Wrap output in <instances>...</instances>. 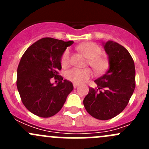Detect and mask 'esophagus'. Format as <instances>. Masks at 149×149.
<instances>
[{"instance_id": "34e87169", "label": "esophagus", "mask_w": 149, "mask_h": 149, "mask_svg": "<svg viewBox=\"0 0 149 149\" xmlns=\"http://www.w3.org/2000/svg\"><path fill=\"white\" fill-rule=\"evenodd\" d=\"M78 86H79V84H73V87H74L75 88H77Z\"/></svg>"}]
</instances>
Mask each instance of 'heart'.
Here are the masks:
<instances>
[{
	"instance_id": "heart-1",
	"label": "heart",
	"mask_w": 149,
	"mask_h": 149,
	"mask_svg": "<svg viewBox=\"0 0 149 149\" xmlns=\"http://www.w3.org/2000/svg\"><path fill=\"white\" fill-rule=\"evenodd\" d=\"M79 49L88 58V64L97 73H101L107 67V61L101 56L102 48L94 42H86L79 46ZM61 65L68 67L70 63V51L66 49L63 52L61 58ZM93 76L92 70L90 68H73L65 72V78L75 84H82L87 81Z\"/></svg>"
}]
</instances>
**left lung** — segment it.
I'll list each match as a JSON object with an SVG mask.
<instances>
[{
  "label": "left lung",
  "instance_id": "left-lung-1",
  "mask_svg": "<svg viewBox=\"0 0 149 149\" xmlns=\"http://www.w3.org/2000/svg\"><path fill=\"white\" fill-rule=\"evenodd\" d=\"M109 68L94 81L97 88H89L84 100L86 110L101 120L112 119L126 107L136 87V69L133 58L123 46L113 41L104 44Z\"/></svg>",
  "mask_w": 149,
  "mask_h": 149
}]
</instances>
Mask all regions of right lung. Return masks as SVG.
<instances>
[{"label":"right lung","instance_id":"right-lung-1","mask_svg":"<svg viewBox=\"0 0 149 149\" xmlns=\"http://www.w3.org/2000/svg\"><path fill=\"white\" fill-rule=\"evenodd\" d=\"M73 41L45 37L31 45L22 55L16 86L25 107L34 115L49 118L58 113L73 91V84L59 75L63 52ZM52 77L58 80L53 86Z\"/></svg>","mask_w":149,"mask_h":149}]
</instances>
